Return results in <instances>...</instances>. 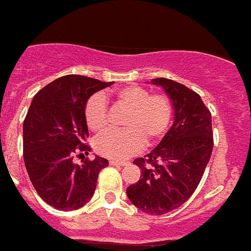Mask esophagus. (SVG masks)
Returning a JSON list of instances; mask_svg holds the SVG:
<instances>
[{"instance_id":"1","label":"esophagus","mask_w":251,"mask_h":251,"mask_svg":"<svg viewBox=\"0 0 251 251\" xmlns=\"http://www.w3.org/2000/svg\"><path fill=\"white\" fill-rule=\"evenodd\" d=\"M127 164V161L126 160H115V159H111L110 160V165H115V167H121V165H126Z\"/></svg>"}]
</instances>
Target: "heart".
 Listing matches in <instances>:
<instances>
[{"label": "heart", "instance_id": "obj_1", "mask_svg": "<svg viewBox=\"0 0 251 251\" xmlns=\"http://www.w3.org/2000/svg\"><path fill=\"white\" fill-rule=\"evenodd\" d=\"M113 99L119 106L127 109L122 130H109L95 141L100 155L110 159H126L163 137L172 119L171 101L165 95H150L140 86H126L114 91ZM84 121L95 133H101L109 126L106 100L100 93L91 96L84 106Z\"/></svg>", "mask_w": 251, "mask_h": 251}]
</instances>
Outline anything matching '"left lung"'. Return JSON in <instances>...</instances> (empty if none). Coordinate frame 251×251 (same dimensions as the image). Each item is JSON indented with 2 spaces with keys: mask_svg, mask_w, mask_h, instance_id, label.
<instances>
[{
  "mask_svg": "<svg viewBox=\"0 0 251 251\" xmlns=\"http://www.w3.org/2000/svg\"><path fill=\"white\" fill-rule=\"evenodd\" d=\"M151 83L161 87L173 107V124L145 158L133 161L141 178L127 187L130 202L142 212L161 215L179 208L201 181L213 151L212 115L201 97L167 78Z\"/></svg>",
  "mask_w": 251,
  "mask_h": 251,
  "instance_id": "8db88e82",
  "label": "left lung"
}]
</instances>
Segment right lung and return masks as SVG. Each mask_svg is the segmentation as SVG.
<instances>
[{
  "mask_svg": "<svg viewBox=\"0 0 251 251\" xmlns=\"http://www.w3.org/2000/svg\"><path fill=\"white\" fill-rule=\"evenodd\" d=\"M113 83L69 74L33 97L23 124L24 163L38 195L57 210H75L86 205L95 194L99 173L109 165L101 156L75 164L73 155L91 151L84 144L88 137L87 100Z\"/></svg>",
  "mask_w": 251,
  "mask_h": 251,
  "instance_id": "obj_1",
  "label": "right lung"
}]
</instances>
